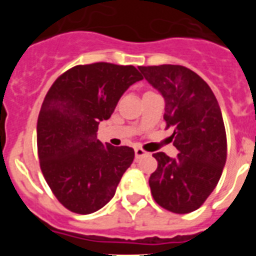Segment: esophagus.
Wrapping results in <instances>:
<instances>
[{"mask_svg": "<svg viewBox=\"0 0 256 256\" xmlns=\"http://www.w3.org/2000/svg\"><path fill=\"white\" fill-rule=\"evenodd\" d=\"M134 154H136V159H141V158H144V156L148 155V152H146V151L141 148H134Z\"/></svg>", "mask_w": 256, "mask_h": 256, "instance_id": "esophagus-1", "label": "esophagus"}]
</instances>
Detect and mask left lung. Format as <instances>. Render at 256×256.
I'll return each instance as SVG.
<instances>
[{"label": "left lung", "mask_w": 256, "mask_h": 256, "mask_svg": "<svg viewBox=\"0 0 256 256\" xmlns=\"http://www.w3.org/2000/svg\"><path fill=\"white\" fill-rule=\"evenodd\" d=\"M144 79L165 100L164 120L180 154L172 159L154 154L151 194L176 214L198 209L214 191L227 159V136L216 96L200 76L182 65L140 66Z\"/></svg>", "instance_id": "left-lung-1"}]
</instances>
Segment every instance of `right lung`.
<instances>
[{
    "mask_svg": "<svg viewBox=\"0 0 256 256\" xmlns=\"http://www.w3.org/2000/svg\"><path fill=\"white\" fill-rule=\"evenodd\" d=\"M141 79L132 65L94 62L66 70L47 92L37 122L40 170L70 212L91 214L105 206L132 164V148L102 144L97 130Z\"/></svg>",
    "mask_w": 256,
    "mask_h": 256,
    "instance_id": "right-lung-1",
    "label": "right lung"
}]
</instances>
